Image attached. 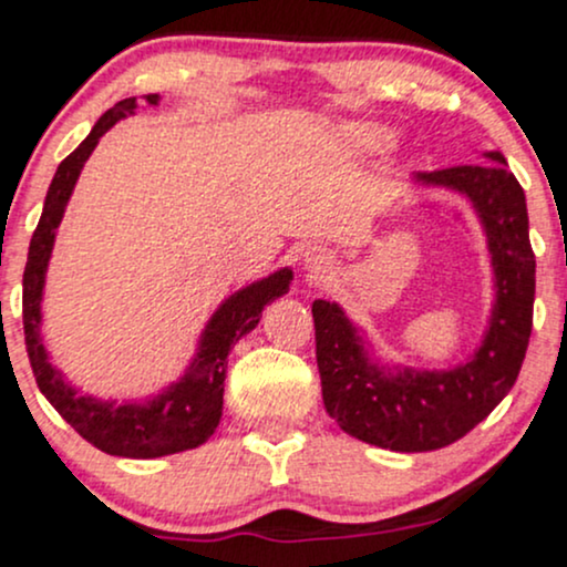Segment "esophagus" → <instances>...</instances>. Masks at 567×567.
I'll use <instances>...</instances> for the list:
<instances>
[{"mask_svg": "<svg viewBox=\"0 0 567 567\" xmlns=\"http://www.w3.org/2000/svg\"><path fill=\"white\" fill-rule=\"evenodd\" d=\"M328 266H330V256L322 250V247H311V250L306 252V269L309 271H317V275H320V271H328Z\"/></svg>", "mask_w": 567, "mask_h": 567, "instance_id": "obj_1", "label": "esophagus"}]
</instances>
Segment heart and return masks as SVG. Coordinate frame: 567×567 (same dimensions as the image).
<instances>
[{
  "label": "heart",
  "mask_w": 567,
  "mask_h": 567,
  "mask_svg": "<svg viewBox=\"0 0 567 567\" xmlns=\"http://www.w3.org/2000/svg\"><path fill=\"white\" fill-rule=\"evenodd\" d=\"M347 141L360 152H381L392 143V133L381 125H370V122H362V125H351L347 130Z\"/></svg>",
  "instance_id": "b5f03b06"
}]
</instances>
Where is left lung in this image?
Instances as JSON below:
<instances>
[{"mask_svg": "<svg viewBox=\"0 0 567 567\" xmlns=\"http://www.w3.org/2000/svg\"><path fill=\"white\" fill-rule=\"evenodd\" d=\"M487 159L491 165H455L419 175L424 184L466 194L487 234L496 309L483 347L470 362L442 373H383L368 362L360 336L336 303L311 306L324 408L351 437L400 453L437 451L487 419L517 381L533 328L536 256L523 186L504 154L491 152Z\"/></svg>", "mask_w": 567, "mask_h": 567, "instance_id": "1", "label": "left lung"}]
</instances>
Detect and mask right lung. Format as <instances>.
<instances>
[{"mask_svg": "<svg viewBox=\"0 0 567 567\" xmlns=\"http://www.w3.org/2000/svg\"><path fill=\"white\" fill-rule=\"evenodd\" d=\"M146 101L154 106L159 95H146ZM133 109L135 97L114 103L95 122L93 133L58 165L53 184L44 197L42 218H39L34 237H31L29 261H25L23 271V336L37 386L48 396L50 405L66 419V424L74 426L76 434H82L90 445L109 455L159 458V455L192 451L216 432L220 410H224L226 357L239 338L256 328L264 306L290 290L292 271H277L264 282L239 290L237 296H231L220 306L207 324L205 336H202V347L188 373L146 405L114 408L109 402L93 400V396H80L69 383H63L61 373L50 365L48 351L42 347V336H39V320H42L39 301H42L44 271H48L50 252H53L55 229L63 218V207L74 192L82 165L93 154L97 138L122 116L133 114Z\"/></svg>", "mask_w": 567, "mask_h": 567, "instance_id": "right-lung-1", "label": "right lung"}]
</instances>
